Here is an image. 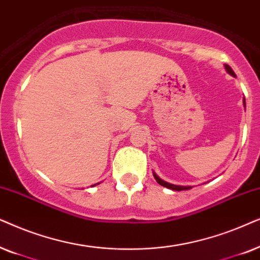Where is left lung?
<instances>
[{
	"label": "left lung",
	"instance_id": "left-lung-1",
	"mask_svg": "<svg viewBox=\"0 0 260 260\" xmlns=\"http://www.w3.org/2000/svg\"><path fill=\"white\" fill-rule=\"evenodd\" d=\"M224 68H226V70H227L228 74H231L232 76H235L234 71L232 70V68L230 67V65H224ZM244 105H245V100H244ZM153 176H154L155 181H157V182L159 183V184L162 185V186H165V188H168V189L176 190V191H181V190H189V189H191V186H181V185H175V184H170V183H168V182H164V181H162V179L159 178L158 176L155 175V174H153Z\"/></svg>",
	"mask_w": 260,
	"mask_h": 260
}]
</instances>
